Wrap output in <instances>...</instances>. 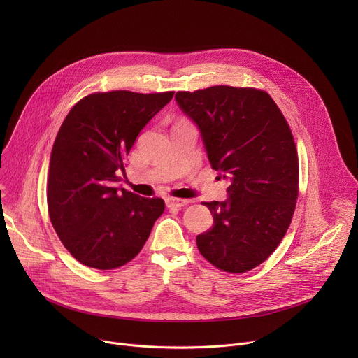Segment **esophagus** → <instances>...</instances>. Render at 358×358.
I'll use <instances>...</instances> for the list:
<instances>
[{
	"mask_svg": "<svg viewBox=\"0 0 358 358\" xmlns=\"http://www.w3.org/2000/svg\"><path fill=\"white\" fill-rule=\"evenodd\" d=\"M191 202V199H182V198H167L166 203L167 207H176V208H181L184 206H188Z\"/></svg>",
	"mask_w": 358,
	"mask_h": 358,
	"instance_id": "34e87169",
	"label": "esophagus"
}]
</instances>
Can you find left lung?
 Masks as SVG:
<instances>
[{
	"mask_svg": "<svg viewBox=\"0 0 358 358\" xmlns=\"http://www.w3.org/2000/svg\"><path fill=\"white\" fill-rule=\"evenodd\" d=\"M176 100L211 167L231 181L225 201L202 202L214 227L196 236L198 250L221 271L245 273L271 257L292 222L299 160L290 127L259 89L221 85L177 92Z\"/></svg>",
	"mask_w": 358,
	"mask_h": 358,
	"instance_id": "obj_1",
	"label": "left lung"
}]
</instances>
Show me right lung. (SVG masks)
Wrapping results in <instances>:
<instances>
[{
	"label": "right lung",
	"mask_w": 358,
	"mask_h": 358,
	"mask_svg": "<svg viewBox=\"0 0 358 358\" xmlns=\"http://www.w3.org/2000/svg\"><path fill=\"white\" fill-rule=\"evenodd\" d=\"M174 92L92 93L71 109L50 152L46 201L50 222L72 257L109 271L130 262L164 213L162 198L116 184L141 129Z\"/></svg>",
	"instance_id": "add662e5"
}]
</instances>
